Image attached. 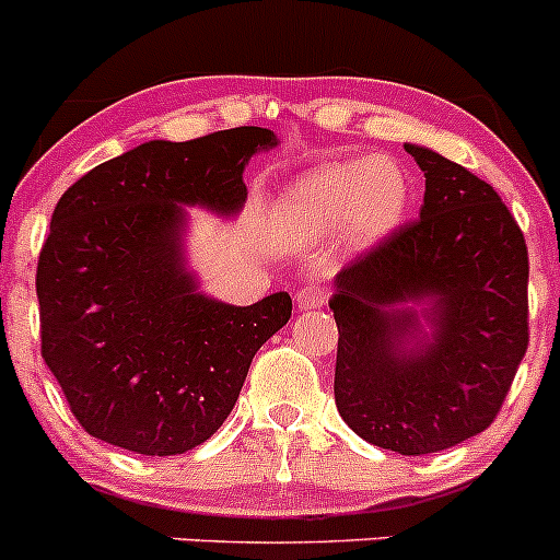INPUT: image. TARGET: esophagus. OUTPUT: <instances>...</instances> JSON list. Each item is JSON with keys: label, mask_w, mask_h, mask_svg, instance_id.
Instances as JSON below:
<instances>
[{"label": "esophagus", "mask_w": 560, "mask_h": 560, "mask_svg": "<svg viewBox=\"0 0 560 560\" xmlns=\"http://www.w3.org/2000/svg\"><path fill=\"white\" fill-rule=\"evenodd\" d=\"M325 301H328V290L319 284H303L295 295L298 312H314V308L325 306Z\"/></svg>", "instance_id": "1"}]
</instances>
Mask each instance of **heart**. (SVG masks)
<instances>
[{"label":"heart","mask_w":560,"mask_h":560,"mask_svg":"<svg viewBox=\"0 0 560 560\" xmlns=\"http://www.w3.org/2000/svg\"><path fill=\"white\" fill-rule=\"evenodd\" d=\"M410 208V177L399 161H330L287 183L276 202L281 226L298 241L336 235L352 248H372L394 235Z\"/></svg>","instance_id":"heart-1"}]
</instances>
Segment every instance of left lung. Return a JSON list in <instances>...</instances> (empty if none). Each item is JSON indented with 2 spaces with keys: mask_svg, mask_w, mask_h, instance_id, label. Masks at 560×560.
I'll list each match as a JSON object with an SVG mask.
<instances>
[{
  "mask_svg": "<svg viewBox=\"0 0 560 560\" xmlns=\"http://www.w3.org/2000/svg\"><path fill=\"white\" fill-rule=\"evenodd\" d=\"M421 219L341 268L334 394L355 435L418 457L492 424L528 350V248L490 183L421 144Z\"/></svg>",
  "mask_w": 560,
  "mask_h": 560,
  "instance_id": "1",
  "label": "left lung"
}]
</instances>
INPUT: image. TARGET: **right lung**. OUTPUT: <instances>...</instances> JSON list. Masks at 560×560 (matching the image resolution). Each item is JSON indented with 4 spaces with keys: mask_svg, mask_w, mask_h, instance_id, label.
Wrapping results in <instances>:
<instances>
[{
    "mask_svg": "<svg viewBox=\"0 0 560 560\" xmlns=\"http://www.w3.org/2000/svg\"><path fill=\"white\" fill-rule=\"evenodd\" d=\"M268 128L153 139L62 194L37 262L43 361L92 438L186 454L226 421L252 358L292 314L287 292L232 306L199 290L188 208L235 219Z\"/></svg>",
    "mask_w": 560,
    "mask_h": 560,
    "instance_id": "1",
    "label": "right lung"
}]
</instances>
